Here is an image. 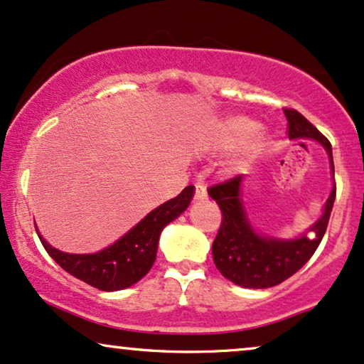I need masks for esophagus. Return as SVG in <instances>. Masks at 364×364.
<instances>
[{
    "mask_svg": "<svg viewBox=\"0 0 364 364\" xmlns=\"http://www.w3.org/2000/svg\"><path fill=\"white\" fill-rule=\"evenodd\" d=\"M206 198H208L206 188L203 185H200V183H198V185H195V200L196 201H203V200H206Z\"/></svg>",
    "mask_w": 364,
    "mask_h": 364,
    "instance_id": "esophagus-1",
    "label": "esophagus"
}]
</instances>
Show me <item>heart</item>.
<instances>
[{"mask_svg": "<svg viewBox=\"0 0 364 364\" xmlns=\"http://www.w3.org/2000/svg\"><path fill=\"white\" fill-rule=\"evenodd\" d=\"M259 131V124L245 116H233L216 124L211 136V148L215 151H235L240 149ZM264 148V141L255 144L254 153Z\"/></svg>", "mask_w": 364, "mask_h": 364, "instance_id": "obj_1", "label": "heart"}]
</instances>
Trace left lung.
Instances as JSON below:
<instances>
[{
	"label": "left lung",
	"instance_id": "left-lung-1",
	"mask_svg": "<svg viewBox=\"0 0 364 364\" xmlns=\"http://www.w3.org/2000/svg\"><path fill=\"white\" fill-rule=\"evenodd\" d=\"M291 139H314L324 146L331 158L334 174L333 149L328 137L321 134L296 109H284ZM243 176L238 174L227 181L208 188V195L222 210V225L216 233L211 254L216 269L223 277L247 289H267L287 280L314 255L328 228L336 200V185L324 205L323 216L311 227L307 235L294 240H279L259 235L250 222L240 200Z\"/></svg>",
	"mask_w": 364,
	"mask_h": 364
}]
</instances>
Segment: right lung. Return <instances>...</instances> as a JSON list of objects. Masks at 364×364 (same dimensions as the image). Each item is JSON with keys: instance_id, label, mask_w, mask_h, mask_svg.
<instances>
[{"instance_id": "right-lung-1", "label": "right lung", "mask_w": 364, "mask_h": 364, "mask_svg": "<svg viewBox=\"0 0 364 364\" xmlns=\"http://www.w3.org/2000/svg\"><path fill=\"white\" fill-rule=\"evenodd\" d=\"M193 195L195 186H186L176 198L151 211L126 235L97 254H65L45 242L38 230L36 233L48 255L65 272L99 291H121L149 272L156 260L161 232L188 208Z\"/></svg>"}]
</instances>
